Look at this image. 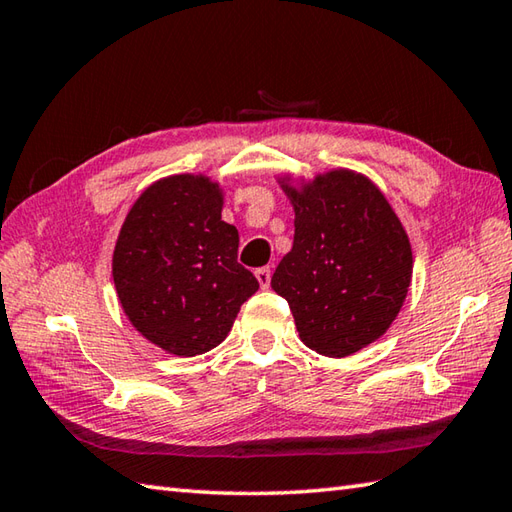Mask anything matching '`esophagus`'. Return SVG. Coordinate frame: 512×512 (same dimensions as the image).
<instances>
[{"mask_svg": "<svg viewBox=\"0 0 512 512\" xmlns=\"http://www.w3.org/2000/svg\"><path fill=\"white\" fill-rule=\"evenodd\" d=\"M255 277H257V281H259V286L262 288H268L270 286V268H257L255 270Z\"/></svg>", "mask_w": 512, "mask_h": 512, "instance_id": "obj_1", "label": "esophagus"}]
</instances>
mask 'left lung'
I'll list each match as a JSON object with an SVG mask.
<instances>
[{"instance_id":"1","label":"left lung","mask_w":512,"mask_h":512,"mask_svg":"<svg viewBox=\"0 0 512 512\" xmlns=\"http://www.w3.org/2000/svg\"><path fill=\"white\" fill-rule=\"evenodd\" d=\"M295 209V242L270 286L290 306L299 339L330 358L352 356L394 323L413 273L405 226L376 184L352 169L279 178Z\"/></svg>"}]
</instances>
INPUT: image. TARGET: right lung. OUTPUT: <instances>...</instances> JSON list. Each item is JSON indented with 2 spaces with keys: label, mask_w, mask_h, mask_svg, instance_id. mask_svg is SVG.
I'll use <instances>...</instances> for the list:
<instances>
[{
  "label": "right lung",
  "mask_w": 512,
  "mask_h": 512,
  "mask_svg": "<svg viewBox=\"0 0 512 512\" xmlns=\"http://www.w3.org/2000/svg\"><path fill=\"white\" fill-rule=\"evenodd\" d=\"M224 191L204 173L160 178L118 233L112 277L129 323L176 356L213 350L259 284L237 264L239 235L222 220Z\"/></svg>",
  "instance_id": "right-lung-1"
}]
</instances>
